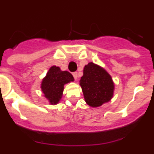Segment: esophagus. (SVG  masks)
<instances>
[{
	"instance_id": "esophagus-1",
	"label": "esophagus",
	"mask_w": 154,
	"mask_h": 154,
	"mask_svg": "<svg viewBox=\"0 0 154 154\" xmlns=\"http://www.w3.org/2000/svg\"><path fill=\"white\" fill-rule=\"evenodd\" d=\"M73 77H74V79H78V72H73Z\"/></svg>"
}]
</instances>
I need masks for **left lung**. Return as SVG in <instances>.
<instances>
[{
    "mask_svg": "<svg viewBox=\"0 0 154 154\" xmlns=\"http://www.w3.org/2000/svg\"><path fill=\"white\" fill-rule=\"evenodd\" d=\"M80 85L85 101L92 107L100 106L113 96L114 83L106 71L99 65L89 62L84 68Z\"/></svg>",
    "mask_w": 154,
    "mask_h": 154,
    "instance_id": "left-lung-1",
    "label": "left lung"
}]
</instances>
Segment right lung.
Listing matches in <instances>:
<instances>
[{"instance_id": "1", "label": "right lung", "mask_w": 154, "mask_h": 154, "mask_svg": "<svg viewBox=\"0 0 154 154\" xmlns=\"http://www.w3.org/2000/svg\"><path fill=\"white\" fill-rule=\"evenodd\" d=\"M74 81L72 75L59 67L52 66L42 80V91L51 104H57L62 96L64 85Z\"/></svg>"}]
</instances>
